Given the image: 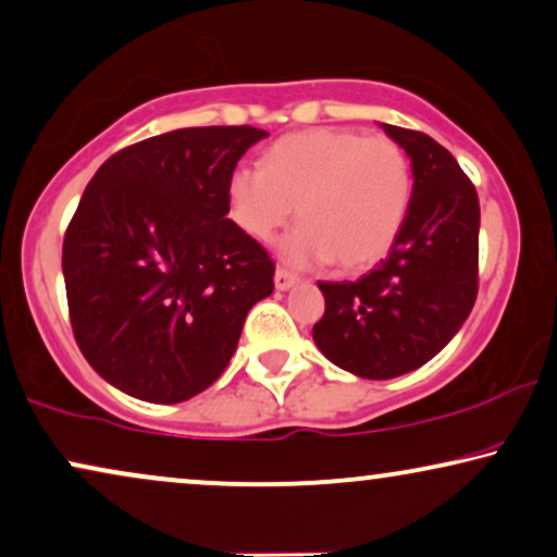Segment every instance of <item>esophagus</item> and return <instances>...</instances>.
<instances>
[{
    "label": "esophagus",
    "mask_w": 557,
    "mask_h": 557,
    "mask_svg": "<svg viewBox=\"0 0 557 557\" xmlns=\"http://www.w3.org/2000/svg\"><path fill=\"white\" fill-rule=\"evenodd\" d=\"M296 281H299V278H296L294 273H288V271H284V269H278V271H276V276H273V286H276L278 292H286V288H292V286L296 284Z\"/></svg>",
    "instance_id": "34e87169"
}]
</instances>
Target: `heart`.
<instances>
[{
  "mask_svg": "<svg viewBox=\"0 0 557 557\" xmlns=\"http://www.w3.org/2000/svg\"><path fill=\"white\" fill-rule=\"evenodd\" d=\"M411 205L409 158L392 137L352 129H305L265 150L261 169L240 165L227 178L230 216L245 235L281 243L299 269L337 261L345 271L379 263L392 250Z\"/></svg>",
  "mask_w": 557,
  "mask_h": 557,
  "instance_id": "b5f03b06",
  "label": "heart"
}]
</instances>
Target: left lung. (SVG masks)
Segmentation results:
<instances>
[{"mask_svg":"<svg viewBox=\"0 0 557 557\" xmlns=\"http://www.w3.org/2000/svg\"><path fill=\"white\" fill-rule=\"evenodd\" d=\"M411 161V205L388 256L358 281H320L322 356L360 379L386 381L437 356L479 294L481 209L471 178L430 135L381 125Z\"/></svg>","mask_w":557,"mask_h":557,"instance_id":"8db88e82","label":"left lung"}]
</instances>
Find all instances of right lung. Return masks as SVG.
Wrapping results in <instances>:
<instances>
[{
	"label": "right lung",
	"instance_id": "right-lung-1",
	"mask_svg": "<svg viewBox=\"0 0 557 557\" xmlns=\"http://www.w3.org/2000/svg\"><path fill=\"white\" fill-rule=\"evenodd\" d=\"M269 135L184 127L99 165L63 237L74 337L107 384L178 404L220 379L273 261L227 220V178Z\"/></svg>",
	"mask_w": 557,
	"mask_h": 557
}]
</instances>
